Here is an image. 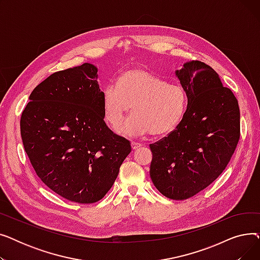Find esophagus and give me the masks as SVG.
<instances>
[{"label":"esophagus","mask_w":260,"mask_h":260,"mask_svg":"<svg viewBox=\"0 0 260 260\" xmlns=\"http://www.w3.org/2000/svg\"><path fill=\"white\" fill-rule=\"evenodd\" d=\"M141 146H142V143L135 142V141L132 142V148H133V149H137V148H139V147H141Z\"/></svg>","instance_id":"1"}]
</instances>
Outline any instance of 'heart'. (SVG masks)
Wrapping results in <instances>:
<instances>
[{
    "label": "heart",
    "mask_w": 260,
    "mask_h": 260,
    "mask_svg": "<svg viewBox=\"0 0 260 260\" xmlns=\"http://www.w3.org/2000/svg\"><path fill=\"white\" fill-rule=\"evenodd\" d=\"M187 102L181 84L168 83L166 79L140 68L125 72L117 83L108 84L102 91L103 116L113 127L120 124L133 105L134 114L119 128L127 136L173 133L184 118Z\"/></svg>",
    "instance_id": "1"
}]
</instances>
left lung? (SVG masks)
I'll return each instance as SVG.
<instances>
[{"instance_id": "8db88e82", "label": "left lung", "mask_w": 260, "mask_h": 260, "mask_svg": "<svg viewBox=\"0 0 260 260\" xmlns=\"http://www.w3.org/2000/svg\"><path fill=\"white\" fill-rule=\"evenodd\" d=\"M176 76L187 93L186 113L168 137L149 144V175L163 196L184 200L226 168L240 138V112L234 93L208 64L185 62Z\"/></svg>"}]
</instances>
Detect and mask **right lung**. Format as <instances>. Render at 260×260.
<instances>
[{
    "instance_id": "right-lung-1",
    "label": "right lung",
    "mask_w": 260,
    "mask_h": 260,
    "mask_svg": "<svg viewBox=\"0 0 260 260\" xmlns=\"http://www.w3.org/2000/svg\"><path fill=\"white\" fill-rule=\"evenodd\" d=\"M29 100L21 136L39 178L70 201L102 199L132 147L104 121L97 67L84 63L53 73Z\"/></svg>"
}]
</instances>
